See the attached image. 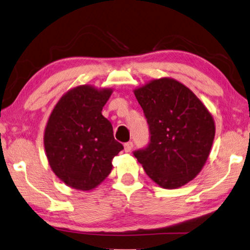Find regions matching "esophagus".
Instances as JSON below:
<instances>
[{
	"label": "esophagus",
	"instance_id": "34e87169",
	"mask_svg": "<svg viewBox=\"0 0 250 250\" xmlns=\"http://www.w3.org/2000/svg\"><path fill=\"white\" fill-rule=\"evenodd\" d=\"M132 148H133V142L132 141L125 142V152H130V151H131Z\"/></svg>",
	"mask_w": 250,
	"mask_h": 250
}]
</instances>
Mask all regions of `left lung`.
<instances>
[{
    "mask_svg": "<svg viewBox=\"0 0 250 250\" xmlns=\"http://www.w3.org/2000/svg\"><path fill=\"white\" fill-rule=\"evenodd\" d=\"M149 125L150 141L133 151L151 179L175 189L192 180L208 159L215 124L191 90L162 78L134 90Z\"/></svg>",
    "mask_w": 250,
    "mask_h": 250,
    "instance_id": "1",
    "label": "left lung"
}]
</instances>
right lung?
I'll list each match as a JSON object with an SVG mask.
<instances>
[{
	"instance_id": "1",
	"label": "right lung",
	"mask_w": 250,
	"mask_h": 250,
	"mask_svg": "<svg viewBox=\"0 0 250 250\" xmlns=\"http://www.w3.org/2000/svg\"><path fill=\"white\" fill-rule=\"evenodd\" d=\"M111 93V89L77 86L60 99L47 121L44 148L51 169L74 189L86 191L100 185L124 149L101 113Z\"/></svg>"
}]
</instances>
